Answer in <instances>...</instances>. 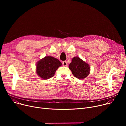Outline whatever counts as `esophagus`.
<instances>
[{
	"label": "esophagus",
	"instance_id": "obj_1",
	"mask_svg": "<svg viewBox=\"0 0 126 126\" xmlns=\"http://www.w3.org/2000/svg\"><path fill=\"white\" fill-rule=\"evenodd\" d=\"M62 65L64 66H66L67 65V63L66 61H63L62 62Z\"/></svg>",
	"mask_w": 126,
	"mask_h": 126
}]
</instances>
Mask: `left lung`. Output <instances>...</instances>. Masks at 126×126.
<instances>
[{"instance_id": "left-lung-1", "label": "left lung", "mask_w": 126, "mask_h": 126, "mask_svg": "<svg viewBox=\"0 0 126 126\" xmlns=\"http://www.w3.org/2000/svg\"><path fill=\"white\" fill-rule=\"evenodd\" d=\"M69 68L72 74L76 78L79 79H84L87 77L90 72L89 65L84 62L78 57L72 59L71 63L69 65Z\"/></svg>"}]
</instances>
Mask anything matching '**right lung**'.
<instances>
[{"mask_svg": "<svg viewBox=\"0 0 126 126\" xmlns=\"http://www.w3.org/2000/svg\"><path fill=\"white\" fill-rule=\"evenodd\" d=\"M62 63L57 59L51 56H46L37 64V74L41 78L47 80L55 75L58 67Z\"/></svg>", "mask_w": 126, "mask_h": 126, "instance_id": "obj_1", "label": "right lung"}]
</instances>
